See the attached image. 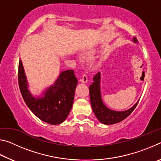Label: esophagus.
Returning a JSON list of instances; mask_svg holds the SVG:
<instances>
[{"label":"esophagus","mask_w":161,"mask_h":161,"mask_svg":"<svg viewBox=\"0 0 161 161\" xmlns=\"http://www.w3.org/2000/svg\"><path fill=\"white\" fill-rule=\"evenodd\" d=\"M87 81H88V77H87L86 75H85V74L83 75H82V77L81 78L80 81H81V82H82V83H86Z\"/></svg>","instance_id":"34e87169"}]
</instances>
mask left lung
I'll use <instances>...</instances> for the list:
<instances>
[{
  "mask_svg": "<svg viewBox=\"0 0 161 161\" xmlns=\"http://www.w3.org/2000/svg\"><path fill=\"white\" fill-rule=\"evenodd\" d=\"M133 41L135 43H137L138 40L136 37H133ZM93 80L94 82L89 86L91 104L95 116L101 123L106 125L117 124L129 116L135 109L139 101H138V102L134 106H133L131 108L126 111H116L109 109L103 103L102 99L100 90V72H98L94 76Z\"/></svg>",
  "mask_w": 161,
  "mask_h": 161,
  "instance_id": "obj_1",
  "label": "left lung"
}]
</instances>
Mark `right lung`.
Instances as JSON below:
<instances>
[{
	"label": "right lung",
	"instance_id": "obj_1",
	"mask_svg": "<svg viewBox=\"0 0 161 161\" xmlns=\"http://www.w3.org/2000/svg\"><path fill=\"white\" fill-rule=\"evenodd\" d=\"M77 79L72 69L63 71L54 84L46 89L44 97L35 98L28 89L21 59L18 66V84L28 107L40 120L52 125L62 123L72 107Z\"/></svg>",
	"mask_w": 161,
	"mask_h": 161
}]
</instances>
